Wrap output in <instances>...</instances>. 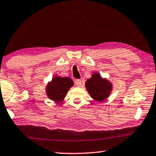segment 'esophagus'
<instances>
[{"instance_id": "obj_1", "label": "esophagus", "mask_w": 156, "mask_h": 156, "mask_svg": "<svg viewBox=\"0 0 156 156\" xmlns=\"http://www.w3.org/2000/svg\"><path fill=\"white\" fill-rule=\"evenodd\" d=\"M75 84L76 86H78V87H80L81 85V84H82V81H81L80 79H77V80H75Z\"/></svg>"}]
</instances>
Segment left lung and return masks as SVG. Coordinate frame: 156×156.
Listing matches in <instances>:
<instances>
[{
  "label": "left lung",
  "mask_w": 156,
  "mask_h": 156,
  "mask_svg": "<svg viewBox=\"0 0 156 156\" xmlns=\"http://www.w3.org/2000/svg\"><path fill=\"white\" fill-rule=\"evenodd\" d=\"M85 87L91 97L98 101L107 98L112 91V84L106 79L101 77L97 73H94L91 78L87 80Z\"/></svg>",
  "instance_id": "left-lung-1"
}]
</instances>
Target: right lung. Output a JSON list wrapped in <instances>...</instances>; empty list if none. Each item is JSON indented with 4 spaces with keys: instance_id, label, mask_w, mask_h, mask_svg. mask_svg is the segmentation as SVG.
<instances>
[{
    "instance_id": "obj_1",
    "label": "right lung",
    "mask_w": 156,
    "mask_h": 156,
    "mask_svg": "<svg viewBox=\"0 0 156 156\" xmlns=\"http://www.w3.org/2000/svg\"><path fill=\"white\" fill-rule=\"evenodd\" d=\"M73 85V82L70 78L56 76L47 85V96L50 99L60 103L63 101L67 91Z\"/></svg>"
}]
</instances>
